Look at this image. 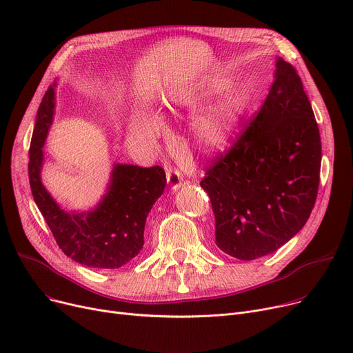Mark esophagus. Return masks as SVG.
Listing matches in <instances>:
<instances>
[{"label": "esophagus", "mask_w": 353, "mask_h": 353, "mask_svg": "<svg viewBox=\"0 0 353 353\" xmlns=\"http://www.w3.org/2000/svg\"><path fill=\"white\" fill-rule=\"evenodd\" d=\"M165 176H167V183H169V186H170V190L176 192L181 186V181H183L181 173L177 169H173L172 165H167Z\"/></svg>", "instance_id": "esophagus-1"}]
</instances>
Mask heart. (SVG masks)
<instances>
[{"mask_svg":"<svg viewBox=\"0 0 353 353\" xmlns=\"http://www.w3.org/2000/svg\"><path fill=\"white\" fill-rule=\"evenodd\" d=\"M232 79L216 74L201 83L177 90L164 101V108L176 113L180 108L194 111L212 99H219L194 117L192 123V140L199 152L209 154L223 150L246 117L250 96L242 85H232ZM132 133L141 139H156L163 133V124L152 116H137L130 125Z\"/></svg>","mask_w":353,"mask_h":353,"instance_id":"heart-1","label":"heart"}]
</instances>
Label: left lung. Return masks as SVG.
<instances>
[{"mask_svg": "<svg viewBox=\"0 0 353 353\" xmlns=\"http://www.w3.org/2000/svg\"><path fill=\"white\" fill-rule=\"evenodd\" d=\"M321 160L319 128L302 80L277 57L261 111L200 181L212 201L217 248L253 261L288 243L314 206Z\"/></svg>", "mask_w": 353, "mask_h": 353, "instance_id": "left-lung-1", "label": "left lung"}]
</instances>
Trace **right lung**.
I'll return each instance as SVG.
<instances>
[{
    "instance_id": "add662e5",
    "label": "right lung",
    "mask_w": 353,
    "mask_h": 353,
    "mask_svg": "<svg viewBox=\"0 0 353 353\" xmlns=\"http://www.w3.org/2000/svg\"><path fill=\"white\" fill-rule=\"evenodd\" d=\"M55 87L57 81L48 87L37 111L30 145L28 176L34 201L59 248L74 262L97 269L121 268L143 249L145 219L164 192L165 173L160 165L114 163L97 206L87 212L64 210L41 181L43 147L54 119Z\"/></svg>"
}]
</instances>
